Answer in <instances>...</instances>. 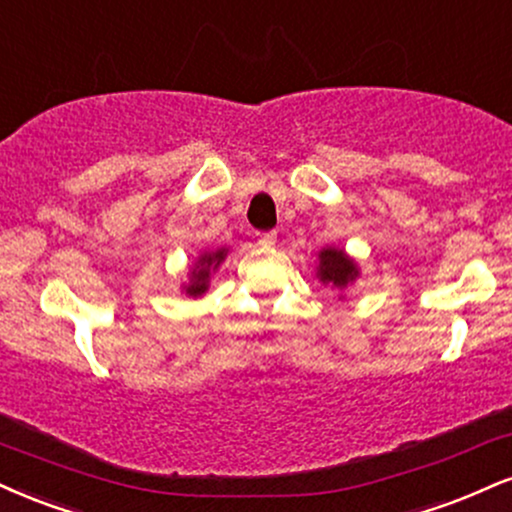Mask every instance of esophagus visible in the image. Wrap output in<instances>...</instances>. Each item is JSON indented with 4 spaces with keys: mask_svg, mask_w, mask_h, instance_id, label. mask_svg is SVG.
I'll use <instances>...</instances> for the list:
<instances>
[{
    "mask_svg": "<svg viewBox=\"0 0 512 512\" xmlns=\"http://www.w3.org/2000/svg\"><path fill=\"white\" fill-rule=\"evenodd\" d=\"M275 242H278V234L275 232H258V244L263 249H270V246H275Z\"/></svg>",
    "mask_w": 512,
    "mask_h": 512,
    "instance_id": "1",
    "label": "esophagus"
}]
</instances>
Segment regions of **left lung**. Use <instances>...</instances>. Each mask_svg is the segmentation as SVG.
Listing matches in <instances>:
<instances>
[{
	"label": "left lung",
	"mask_w": 512,
	"mask_h": 512,
	"mask_svg": "<svg viewBox=\"0 0 512 512\" xmlns=\"http://www.w3.org/2000/svg\"><path fill=\"white\" fill-rule=\"evenodd\" d=\"M316 275L321 278L323 285H333L342 290V287H347L350 282L357 280L359 268H357V263H354L352 258L345 254V251L328 246V249H323L321 254H318V273Z\"/></svg>",
	"instance_id": "1"
}]
</instances>
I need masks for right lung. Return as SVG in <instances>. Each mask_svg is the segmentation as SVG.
I'll return each mask as SVG.
<instances>
[{"label":"right lung","instance_id":"right-lung-1","mask_svg":"<svg viewBox=\"0 0 512 512\" xmlns=\"http://www.w3.org/2000/svg\"><path fill=\"white\" fill-rule=\"evenodd\" d=\"M225 256H227V249L208 251V254H201V256H198L196 266H194V270H191V280H189V285L184 287V290H186V294H189V297H201V294L208 290L210 273H213V270L218 268L222 261H225Z\"/></svg>","mask_w":512,"mask_h":512}]
</instances>
